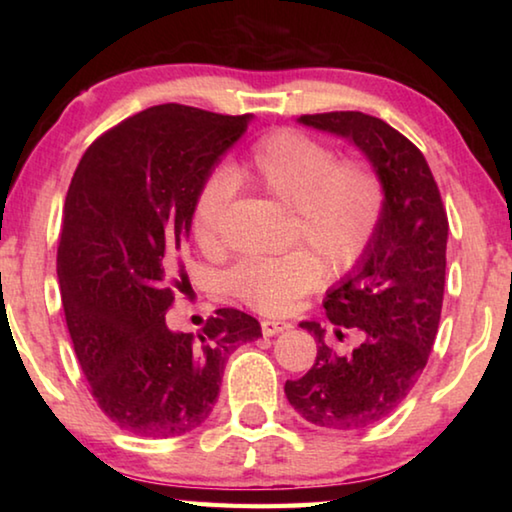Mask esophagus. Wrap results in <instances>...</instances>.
<instances>
[{"mask_svg":"<svg viewBox=\"0 0 512 512\" xmlns=\"http://www.w3.org/2000/svg\"><path fill=\"white\" fill-rule=\"evenodd\" d=\"M291 325L289 323H280V320H262V334L264 336H275L280 332H287Z\"/></svg>","mask_w":512,"mask_h":512,"instance_id":"obj_1","label":"esophagus"}]
</instances>
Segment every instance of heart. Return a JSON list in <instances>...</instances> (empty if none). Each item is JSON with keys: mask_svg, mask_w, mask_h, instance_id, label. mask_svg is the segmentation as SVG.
Returning <instances> with one entry per match:
<instances>
[{"mask_svg": "<svg viewBox=\"0 0 512 512\" xmlns=\"http://www.w3.org/2000/svg\"><path fill=\"white\" fill-rule=\"evenodd\" d=\"M250 183L293 207V239L311 253L250 257L230 268L225 287L250 309L289 314L323 275H341L366 255L384 216L386 187L363 160H336L325 142L296 128L266 133L244 160L207 176L192 203L189 228L203 250L219 246L223 210L235 183Z\"/></svg>", "mask_w": 512, "mask_h": 512, "instance_id": "1", "label": "heart"}]
</instances>
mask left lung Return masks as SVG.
I'll return each instance as SVG.
<instances>
[{
  "instance_id": "obj_1",
  "label": "left lung",
  "mask_w": 512,
  "mask_h": 512,
  "mask_svg": "<svg viewBox=\"0 0 512 512\" xmlns=\"http://www.w3.org/2000/svg\"><path fill=\"white\" fill-rule=\"evenodd\" d=\"M298 121L352 142L386 187L375 239L323 302L336 336L357 329L361 343L339 357L325 345L320 323L305 320L300 327L318 343L316 363L284 384L289 404L307 422L361 429L391 415L427 366L443 309L447 212L418 146L386 121L354 110Z\"/></svg>"
}]
</instances>
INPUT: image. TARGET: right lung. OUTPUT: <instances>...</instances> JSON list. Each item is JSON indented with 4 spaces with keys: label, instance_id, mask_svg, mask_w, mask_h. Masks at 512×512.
<instances>
[{
    "label": "right lung",
    "instance_id": "add662e5",
    "mask_svg": "<svg viewBox=\"0 0 512 512\" xmlns=\"http://www.w3.org/2000/svg\"><path fill=\"white\" fill-rule=\"evenodd\" d=\"M248 121L180 103L146 108L92 142L69 183L56 257L67 329L99 409L137 436H183L205 422L230 352L262 336L230 307L198 334L171 332L164 318L185 287L194 196Z\"/></svg>",
    "mask_w": 512,
    "mask_h": 512
}]
</instances>
